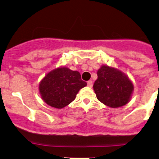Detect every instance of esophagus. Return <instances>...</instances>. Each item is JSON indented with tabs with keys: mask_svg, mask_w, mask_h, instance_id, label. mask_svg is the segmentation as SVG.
Wrapping results in <instances>:
<instances>
[{
	"mask_svg": "<svg viewBox=\"0 0 159 159\" xmlns=\"http://www.w3.org/2000/svg\"><path fill=\"white\" fill-rule=\"evenodd\" d=\"M87 86H88L89 87H93V81H87Z\"/></svg>",
	"mask_w": 159,
	"mask_h": 159,
	"instance_id": "esophagus-1",
	"label": "esophagus"
}]
</instances>
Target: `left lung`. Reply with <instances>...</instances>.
I'll return each instance as SVG.
<instances>
[{"instance_id": "left-lung-1", "label": "left lung", "mask_w": 159, "mask_h": 159, "mask_svg": "<svg viewBox=\"0 0 159 159\" xmlns=\"http://www.w3.org/2000/svg\"><path fill=\"white\" fill-rule=\"evenodd\" d=\"M97 75L93 90L98 101L113 108L122 107L129 102L134 86L125 74L104 65L98 70Z\"/></svg>"}]
</instances>
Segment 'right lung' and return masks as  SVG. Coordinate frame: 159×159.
Wrapping results in <instances>:
<instances>
[{
	"label": "right lung",
	"instance_id": "1",
	"mask_svg": "<svg viewBox=\"0 0 159 159\" xmlns=\"http://www.w3.org/2000/svg\"><path fill=\"white\" fill-rule=\"evenodd\" d=\"M87 86L81 74L63 66L48 72L39 85V93L45 103L61 109L75 98L81 88Z\"/></svg>",
	"mask_w": 159,
	"mask_h": 159
}]
</instances>
